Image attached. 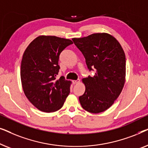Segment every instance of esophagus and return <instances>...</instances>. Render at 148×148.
<instances>
[{
  "mask_svg": "<svg viewBox=\"0 0 148 148\" xmlns=\"http://www.w3.org/2000/svg\"><path fill=\"white\" fill-rule=\"evenodd\" d=\"M79 82H80V80L79 79H77V80H73V84H77Z\"/></svg>",
  "mask_w": 148,
  "mask_h": 148,
  "instance_id": "34e87169",
  "label": "esophagus"
}]
</instances>
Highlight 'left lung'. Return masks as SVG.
Returning <instances> with one entry per match:
<instances>
[{
    "label": "left lung",
    "instance_id": "1",
    "mask_svg": "<svg viewBox=\"0 0 148 148\" xmlns=\"http://www.w3.org/2000/svg\"><path fill=\"white\" fill-rule=\"evenodd\" d=\"M72 40L84 54L88 69L96 72L94 76L82 79L86 91L79 98L80 104L89 112H104L112 106L124 87V50L116 38L106 33L93 34Z\"/></svg>",
    "mask_w": 148,
    "mask_h": 148
}]
</instances>
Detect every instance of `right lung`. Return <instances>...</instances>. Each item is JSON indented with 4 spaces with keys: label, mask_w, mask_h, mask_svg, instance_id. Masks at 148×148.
<instances>
[{
    "label": "right lung",
    "mask_w": 148,
    "mask_h": 148,
    "mask_svg": "<svg viewBox=\"0 0 148 148\" xmlns=\"http://www.w3.org/2000/svg\"><path fill=\"white\" fill-rule=\"evenodd\" d=\"M73 44L71 40L54 36H40L29 44L21 64L22 87L29 102L38 110L52 112L63 106L70 93V81L59 71L58 59L61 52Z\"/></svg>",
    "instance_id": "add662e5"
}]
</instances>
